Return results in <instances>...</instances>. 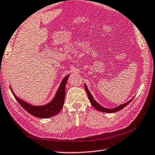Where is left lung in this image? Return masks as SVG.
Listing matches in <instances>:
<instances>
[{
	"instance_id": "left-lung-1",
	"label": "left lung",
	"mask_w": 155,
	"mask_h": 155,
	"mask_svg": "<svg viewBox=\"0 0 155 155\" xmlns=\"http://www.w3.org/2000/svg\"><path fill=\"white\" fill-rule=\"evenodd\" d=\"M85 91H86V92H87V95H88V98L89 99V101H90L91 105L94 106V108H95L96 109L98 110V111H99L105 112V113H114V112H116V111H119V110H121V109L124 108L125 106H127L130 101L133 100V99H130L129 101L125 103V104H123L119 105L118 107H115L114 109L105 108L103 106H101V105H99V104H97V103L95 101V99L93 98L91 94H90V92H89V91L88 90V89H87L86 85H85Z\"/></svg>"
}]
</instances>
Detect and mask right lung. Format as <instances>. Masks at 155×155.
Here are the masks:
<instances>
[{"label": "right lung", "instance_id": "add662e5", "mask_svg": "<svg viewBox=\"0 0 155 155\" xmlns=\"http://www.w3.org/2000/svg\"><path fill=\"white\" fill-rule=\"evenodd\" d=\"M69 76L70 75H68L63 79L53 100L46 105L34 106L30 105L17 97L12 90L11 91L17 101L30 114L39 118H48L58 114L63 108L65 99V92H66V85Z\"/></svg>", "mask_w": 155, "mask_h": 155}]
</instances>
